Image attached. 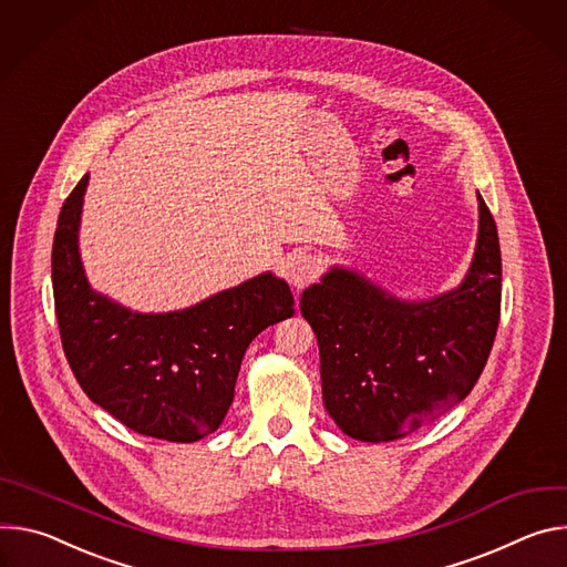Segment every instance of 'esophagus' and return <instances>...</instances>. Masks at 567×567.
Segmentation results:
<instances>
[{
	"label": "esophagus",
	"instance_id": "esophagus-1",
	"mask_svg": "<svg viewBox=\"0 0 567 567\" xmlns=\"http://www.w3.org/2000/svg\"><path fill=\"white\" fill-rule=\"evenodd\" d=\"M320 275V264L310 255H297L288 264V279L297 290H303L308 284H312Z\"/></svg>",
	"mask_w": 567,
	"mask_h": 567
}]
</instances>
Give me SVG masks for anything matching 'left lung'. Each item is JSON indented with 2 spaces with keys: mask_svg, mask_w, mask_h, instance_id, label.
Wrapping results in <instances>:
<instances>
[{
  "mask_svg": "<svg viewBox=\"0 0 567 567\" xmlns=\"http://www.w3.org/2000/svg\"><path fill=\"white\" fill-rule=\"evenodd\" d=\"M480 229L464 281L405 301L333 266L301 292L320 344L324 408L358 442H394L464 401L488 360L502 297L495 220L477 194Z\"/></svg>",
  "mask_w": 567,
  "mask_h": 567,
  "instance_id": "obj_1",
  "label": "left lung"
}]
</instances>
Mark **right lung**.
Segmentation results:
<instances>
[{
    "label": "right lung",
    "mask_w": 567,
    "mask_h": 567,
    "mask_svg": "<svg viewBox=\"0 0 567 567\" xmlns=\"http://www.w3.org/2000/svg\"><path fill=\"white\" fill-rule=\"evenodd\" d=\"M90 175L58 216L51 279L62 349L83 392L125 427L192 444L223 423L245 349L292 318L284 279L264 272L173 312H133L85 277L79 227Z\"/></svg>",
    "instance_id": "obj_1"
}]
</instances>
